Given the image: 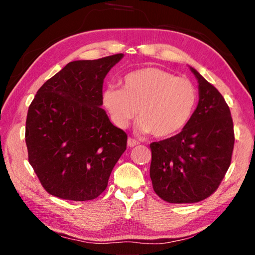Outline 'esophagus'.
<instances>
[{
  "label": "esophagus",
  "mask_w": 255,
  "mask_h": 255,
  "mask_svg": "<svg viewBox=\"0 0 255 255\" xmlns=\"http://www.w3.org/2000/svg\"><path fill=\"white\" fill-rule=\"evenodd\" d=\"M138 144H139V141H138V140L133 139V138H128V140H127V146H128V147L132 148V147H135V146H137Z\"/></svg>",
  "instance_id": "1"
}]
</instances>
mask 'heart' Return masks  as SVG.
<instances>
[{"label":"heart","instance_id":"heart-1","mask_svg":"<svg viewBox=\"0 0 255 255\" xmlns=\"http://www.w3.org/2000/svg\"><path fill=\"white\" fill-rule=\"evenodd\" d=\"M122 85L102 92L103 106L119 128H126L138 114V131L169 138L182 130L196 111L198 91L192 82L161 68L132 71Z\"/></svg>","mask_w":255,"mask_h":255}]
</instances>
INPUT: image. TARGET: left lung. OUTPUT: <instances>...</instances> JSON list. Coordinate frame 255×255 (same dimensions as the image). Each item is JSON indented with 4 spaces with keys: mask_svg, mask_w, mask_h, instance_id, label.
Returning <instances> with one entry per match:
<instances>
[{
    "mask_svg": "<svg viewBox=\"0 0 255 255\" xmlns=\"http://www.w3.org/2000/svg\"><path fill=\"white\" fill-rule=\"evenodd\" d=\"M199 101L182 131L150 144L153 189L171 204H192L216 191L230 167L234 127L225 99L195 68Z\"/></svg>",
    "mask_w": 255,
    "mask_h": 255,
    "instance_id": "1",
    "label": "left lung"
}]
</instances>
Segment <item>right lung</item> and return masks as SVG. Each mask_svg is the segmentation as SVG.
Instances as JSON below:
<instances>
[{
  "label": "right lung",
  "mask_w": 255,
  "mask_h": 255,
  "mask_svg": "<svg viewBox=\"0 0 255 255\" xmlns=\"http://www.w3.org/2000/svg\"><path fill=\"white\" fill-rule=\"evenodd\" d=\"M124 54L74 60L42 84L29 107V163L47 192L66 200L96 199L126 150V132L102 109L103 80Z\"/></svg>",
  "instance_id": "add662e5"
}]
</instances>
